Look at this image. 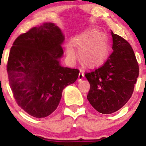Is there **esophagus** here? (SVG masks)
<instances>
[{
    "mask_svg": "<svg viewBox=\"0 0 146 146\" xmlns=\"http://www.w3.org/2000/svg\"><path fill=\"white\" fill-rule=\"evenodd\" d=\"M84 76V74L83 72H80V73H79V75H78V80H79V81H80V80H82Z\"/></svg>",
    "mask_w": 146,
    "mask_h": 146,
    "instance_id": "1",
    "label": "esophagus"
}]
</instances>
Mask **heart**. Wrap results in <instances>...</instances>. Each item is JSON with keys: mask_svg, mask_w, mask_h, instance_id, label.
I'll return each instance as SVG.
<instances>
[{"mask_svg": "<svg viewBox=\"0 0 146 146\" xmlns=\"http://www.w3.org/2000/svg\"><path fill=\"white\" fill-rule=\"evenodd\" d=\"M74 45L79 52L80 62L87 68H95L101 65L109 53L107 38L96 29L84 31L77 36L74 40ZM67 53L72 60H75L78 56L73 44L68 45Z\"/></svg>", "mask_w": 146, "mask_h": 146, "instance_id": "heart-1", "label": "heart"}]
</instances>
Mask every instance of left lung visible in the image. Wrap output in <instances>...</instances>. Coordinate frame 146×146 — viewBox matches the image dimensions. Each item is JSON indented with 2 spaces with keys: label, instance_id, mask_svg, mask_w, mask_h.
Listing matches in <instances>:
<instances>
[{
  "label": "left lung",
  "instance_id": "1",
  "mask_svg": "<svg viewBox=\"0 0 146 146\" xmlns=\"http://www.w3.org/2000/svg\"><path fill=\"white\" fill-rule=\"evenodd\" d=\"M113 51L105 63L85 73L90 83L87 99L97 111L111 114L119 110L131 98L139 64L130 44L111 31Z\"/></svg>",
  "mask_w": 146,
  "mask_h": 146
}]
</instances>
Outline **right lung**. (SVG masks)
Wrapping results in <instances>:
<instances>
[{"label":"right lung","mask_w":146,"mask_h":146,"mask_svg":"<svg viewBox=\"0 0 146 146\" xmlns=\"http://www.w3.org/2000/svg\"><path fill=\"white\" fill-rule=\"evenodd\" d=\"M64 40L58 27L44 23L20 35L10 49L7 70L14 98L36 118L55 111L64 88L78 78V69L60 64Z\"/></svg>","instance_id":"right-lung-1"}]
</instances>
